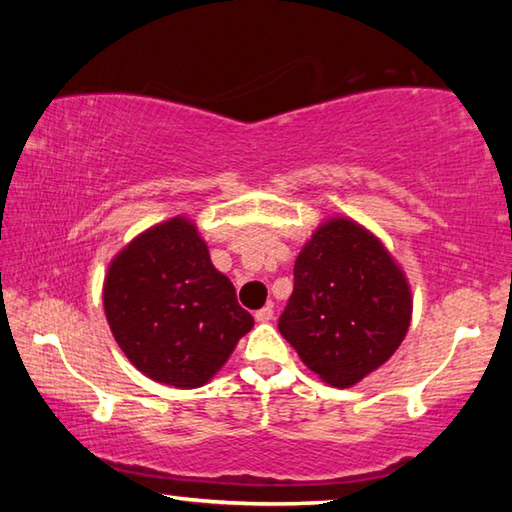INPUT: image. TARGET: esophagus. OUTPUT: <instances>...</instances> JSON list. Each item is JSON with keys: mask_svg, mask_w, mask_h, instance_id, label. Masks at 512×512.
Instances as JSON below:
<instances>
[{"mask_svg": "<svg viewBox=\"0 0 512 512\" xmlns=\"http://www.w3.org/2000/svg\"><path fill=\"white\" fill-rule=\"evenodd\" d=\"M255 320L257 323H268V320H273V307L266 305L262 309L255 311Z\"/></svg>", "mask_w": 512, "mask_h": 512, "instance_id": "obj_1", "label": "esophagus"}]
</instances>
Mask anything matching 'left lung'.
Masks as SVG:
<instances>
[{
    "instance_id": "obj_1",
    "label": "left lung",
    "mask_w": 512,
    "mask_h": 512,
    "mask_svg": "<svg viewBox=\"0 0 512 512\" xmlns=\"http://www.w3.org/2000/svg\"><path fill=\"white\" fill-rule=\"evenodd\" d=\"M409 323V284L377 237L348 219L320 225L277 320L305 366L327 384L352 386L393 357Z\"/></svg>"
}]
</instances>
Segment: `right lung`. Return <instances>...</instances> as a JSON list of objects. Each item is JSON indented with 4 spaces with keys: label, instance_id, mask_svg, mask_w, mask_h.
Listing matches in <instances>:
<instances>
[{
    "label": "right lung",
    "instance_id": "obj_1",
    "mask_svg": "<svg viewBox=\"0 0 512 512\" xmlns=\"http://www.w3.org/2000/svg\"><path fill=\"white\" fill-rule=\"evenodd\" d=\"M103 307L133 366L176 388L203 386L255 325L183 216L146 230L112 259Z\"/></svg>",
    "mask_w": 512,
    "mask_h": 512
}]
</instances>
